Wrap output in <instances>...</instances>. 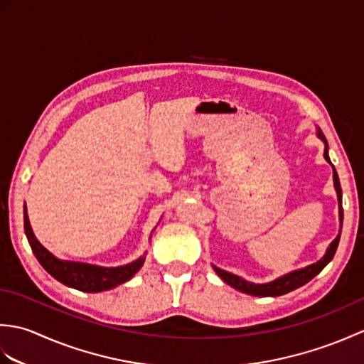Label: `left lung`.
I'll use <instances>...</instances> for the list:
<instances>
[{
	"instance_id": "left-lung-1",
	"label": "left lung",
	"mask_w": 364,
	"mask_h": 364,
	"mask_svg": "<svg viewBox=\"0 0 364 364\" xmlns=\"http://www.w3.org/2000/svg\"><path fill=\"white\" fill-rule=\"evenodd\" d=\"M318 136H319V139H322L323 144H326V150H323V158H326L330 162L328 145H327L326 137H323V134L321 133V129H318ZM330 164H331V162H330ZM333 183H335V189H336V194H338L339 223L343 225V218H344V213H343V191H341V184H339V178H338L335 167H333ZM339 236H341V230H339V235L335 237V241L330 244L326 255H323V257L318 262H314V264H310V266H306L304 269L294 270V272L286 274L280 278H277V280L270 282V283H264V284H255L252 282L244 280V278H241V277L227 272V270H222V269L215 267V266H213V267L215 270V274H218L223 282H225L230 286H233V288L237 289V291L250 294V296H258V297L283 296V294H288L294 289L300 288V286H304L305 283H308L310 280H313V278L318 275L331 259H333L336 249H338V244H339Z\"/></svg>"
}]
</instances>
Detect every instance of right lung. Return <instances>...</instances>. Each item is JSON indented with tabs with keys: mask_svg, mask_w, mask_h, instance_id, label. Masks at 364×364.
I'll list each match as a JSON object with an SVG mask.
<instances>
[{
	"mask_svg": "<svg viewBox=\"0 0 364 364\" xmlns=\"http://www.w3.org/2000/svg\"><path fill=\"white\" fill-rule=\"evenodd\" d=\"M25 233L28 242L33 249L36 258L41 262L42 267L51 277L56 278L65 286H70L78 291L84 292H102L106 289H112L115 286L128 282L139 269L144 266L145 257L129 262V264L120 267H102L87 264V262H76V261H63L58 259L51 255L45 247L37 241V237L33 233L31 223L28 219L26 205H25Z\"/></svg>",
	"mask_w": 364,
	"mask_h": 364,
	"instance_id": "obj_1",
	"label": "right lung"
}]
</instances>
